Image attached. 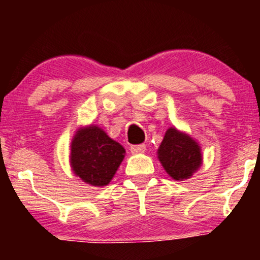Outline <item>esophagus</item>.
<instances>
[{"mask_svg": "<svg viewBox=\"0 0 260 260\" xmlns=\"http://www.w3.org/2000/svg\"><path fill=\"white\" fill-rule=\"evenodd\" d=\"M145 150H147V148H145L144 144L132 145V147H131V153L132 154H142V153H144Z\"/></svg>", "mask_w": 260, "mask_h": 260, "instance_id": "obj_1", "label": "esophagus"}]
</instances>
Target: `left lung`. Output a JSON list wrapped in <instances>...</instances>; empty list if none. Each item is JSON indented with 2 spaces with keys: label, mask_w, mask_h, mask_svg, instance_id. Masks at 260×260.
<instances>
[{
  "label": "left lung",
  "mask_w": 260,
  "mask_h": 260,
  "mask_svg": "<svg viewBox=\"0 0 260 260\" xmlns=\"http://www.w3.org/2000/svg\"><path fill=\"white\" fill-rule=\"evenodd\" d=\"M157 159L170 177L175 181H184L201 169L202 148L188 133L170 127L157 149Z\"/></svg>",
  "instance_id": "8db88e82"
}]
</instances>
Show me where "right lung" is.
<instances>
[{"mask_svg": "<svg viewBox=\"0 0 260 260\" xmlns=\"http://www.w3.org/2000/svg\"><path fill=\"white\" fill-rule=\"evenodd\" d=\"M126 150L96 124L82 126L71 142L70 165L73 174L86 184L104 187L111 182Z\"/></svg>", "mask_w": 260, "mask_h": 260, "instance_id": "add662e5", "label": "right lung"}]
</instances>
